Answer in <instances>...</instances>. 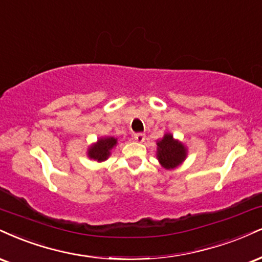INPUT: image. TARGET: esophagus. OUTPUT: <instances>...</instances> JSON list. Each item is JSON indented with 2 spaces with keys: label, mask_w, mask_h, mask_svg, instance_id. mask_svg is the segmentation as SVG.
I'll return each instance as SVG.
<instances>
[{
  "label": "esophagus",
  "mask_w": 262,
  "mask_h": 262,
  "mask_svg": "<svg viewBox=\"0 0 262 262\" xmlns=\"http://www.w3.org/2000/svg\"><path fill=\"white\" fill-rule=\"evenodd\" d=\"M134 139L138 141V143H143V141L145 140V134L143 133H138L134 135Z\"/></svg>",
  "instance_id": "esophagus-1"
}]
</instances>
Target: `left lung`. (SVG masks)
Segmentation results:
<instances>
[{
	"label": "left lung",
	"mask_w": 262,
	"mask_h": 262,
	"mask_svg": "<svg viewBox=\"0 0 262 262\" xmlns=\"http://www.w3.org/2000/svg\"><path fill=\"white\" fill-rule=\"evenodd\" d=\"M187 157V147L181 141L173 139L172 134H165L157 141V160L166 169H172L181 165Z\"/></svg>",
	"instance_id": "left-lung-1"
}]
</instances>
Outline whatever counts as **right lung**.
Instances as JSON below:
<instances>
[{"label":"right lung","instance_id":"1","mask_svg":"<svg viewBox=\"0 0 262 262\" xmlns=\"http://www.w3.org/2000/svg\"><path fill=\"white\" fill-rule=\"evenodd\" d=\"M117 144V139L113 137H107V138H101L97 140V143L91 145L88 150V156L90 159L95 160L97 162H102L105 160L108 159L111 150L116 146Z\"/></svg>","mask_w":262,"mask_h":262}]
</instances>
